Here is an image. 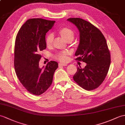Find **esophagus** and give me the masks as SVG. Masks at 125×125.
Here are the masks:
<instances>
[{
	"label": "esophagus",
	"instance_id": "34e87169",
	"mask_svg": "<svg viewBox=\"0 0 125 125\" xmlns=\"http://www.w3.org/2000/svg\"><path fill=\"white\" fill-rule=\"evenodd\" d=\"M59 66H66V65H67V64H65V63H60L59 64Z\"/></svg>",
	"mask_w": 125,
	"mask_h": 125
}]
</instances>
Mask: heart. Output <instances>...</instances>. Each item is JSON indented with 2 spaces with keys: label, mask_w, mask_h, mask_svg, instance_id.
Here are the masks:
<instances>
[{
  "label": "heart",
  "mask_w": 125,
  "mask_h": 125,
  "mask_svg": "<svg viewBox=\"0 0 125 125\" xmlns=\"http://www.w3.org/2000/svg\"><path fill=\"white\" fill-rule=\"evenodd\" d=\"M60 34L66 42L72 41L74 37V33L73 30L68 27H63L59 31ZM54 40V35L52 33H49L46 37V44L47 46H51ZM69 53L68 52H63L56 56V58L61 62H66L69 60Z\"/></svg>",
  "instance_id": "b5f03b06"
}]
</instances>
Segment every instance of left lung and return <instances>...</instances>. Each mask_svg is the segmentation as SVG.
I'll list each match as a JSON object with an SVG mask.
<instances>
[{
	"label": "left lung",
	"instance_id": "8db88e82",
	"mask_svg": "<svg viewBox=\"0 0 125 125\" xmlns=\"http://www.w3.org/2000/svg\"><path fill=\"white\" fill-rule=\"evenodd\" d=\"M67 20L76 26L80 33L76 60L86 63L83 69L78 66L73 80L83 88L92 91L101 85L109 69L111 56L106 39L101 31L88 21L80 18Z\"/></svg>",
	"mask_w": 125,
	"mask_h": 125
}]
</instances>
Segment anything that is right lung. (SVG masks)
<instances>
[{
	"label": "right lung",
	"mask_w": 125,
	"mask_h": 125,
	"mask_svg": "<svg viewBox=\"0 0 125 125\" xmlns=\"http://www.w3.org/2000/svg\"><path fill=\"white\" fill-rule=\"evenodd\" d=\"M55 23L42 19L27 20L17 34L14 48V68L23 87L31 94L40 95L53 82L58 63L51 61L40 68L39 52L46 48L45 36Z\"/></svg>",
	"instance_id": "obj_1"
}]
</instances>
